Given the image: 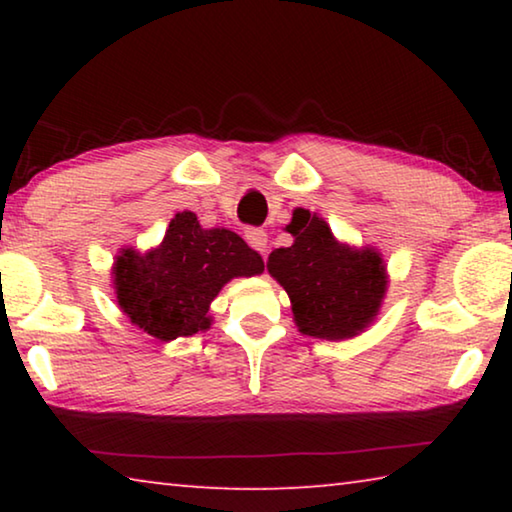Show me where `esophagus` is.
Returning <instances> with one entry per match:
<instances>
[{
    "label": "esophagus",
    "mask_w": 512,
    "mask_h": 512,
    "mask_svg": "<svg viewBox=\"0 0 512 512\" xmlns=\"http://www.w3.org/2000/svg\"><path fill=\"white\" fill-rule=\"evenodd\" d=\"M246 239L248 244L253 246L259 253L266 255V248H268V235L264 230H246Z\"/></svg>",
    "instance_id": "esophagus-1"
}]
</instances>
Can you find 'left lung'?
<instances>
[{
  "label": "left lung",
  "mask_w": 512,
  "mask_h": 512,
  "mask_svg": "<svg viewBox=\"0 0 512 512\" xmlns=\"http://www.w3.org/2000/svg\"><path fill=\"white\" fill-rule=\"evenodd\" d=\"M287 230L296 241L273 250L266 266L289 293L300 332L327 341L357 336L377 316L386 293L381 257L339 244L309 210L293 212Z\"/></svg>",
  "instance_id": "left-lung-1"
}]
</instances>
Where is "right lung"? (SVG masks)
<instances>
[{
	"label": "right lung",
	"instance_id": "right-lung-1",
	"mask_svg": "<svg viewBox=\"0 0 512 512\" xmlns=\"http://www.w3.org/2000/svg\"><path fill=\"white\" fill-rule=\"evenodd\" d=\"M264 271V259L232 230H203L194 212H178L151 253L124 250L115 262L119 307L160 341L210 327V302L225 282Z\"/></svg>",
	"mask_w": 512,
	"mask_h": 512
}]
</instances>
